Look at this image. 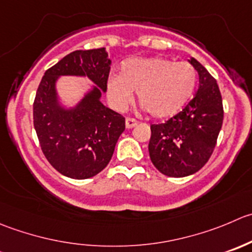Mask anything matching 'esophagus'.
<instances>
[{"instance_id": "1", "label": "esophagus", "mask_w": 252, "mask_h": 252, "mask_svg": "<svg viewBox=\"0 0 252 252\" xmlns=\"http://www.w3.org/2000/svg\"><path fill=\"white\" fill-rule=\"evenodd\" d=\"M136 123H138V122H136L134 118H126V129H131L133 126H136Z\"/></svg>"}]
</instances>
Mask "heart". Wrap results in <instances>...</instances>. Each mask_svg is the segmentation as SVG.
Segmentation results:
<instances>
[{
	"mask_svg": "<svg viewBox=\"0 0 252 252\" xmlns=\"http://www.w3.org/2000/svg\"><path fill=\"white\" fill-rule=\"evenodd\" d=\"M197 84V71L188 63L165 58L130 59L122 65L121 76L112 75L106 84L107 98L123 112L133 102V92L155 118L177 113L189 99Z\"/></svg>",
	"mask_w": 252,
	"mask_h": 252,
	"instance_id": "heart-1",
	"label": "heart"
}]
</instances>
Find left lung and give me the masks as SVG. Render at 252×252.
I'll list each match as a JSON object with an SVG mask.
<instances>
[{"label": "left lung", "instance_id": "obj_1", "mask_svg": "<svg viewBox=\"0 0 252 252\" xmlns=\"http://www.w3.org/2000/svg\"><path fill=\"white\" fill-rule=\"evenodd\" d=\"M199 86L185 108L161 124H151L149 155L161 173L185 177L201 170L216 148L223 124V101L216 79L194 58Z\"/></svg>", "mask_w": 252, "mask_h": 252}]
</instances>
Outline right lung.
I'll return each instance as SVG.
<instances>
[{
	"mask_svg": "<svg viewBox=\"0 0 252 252\" xmlns=\"http://www.w3.org/2000/svg\"><path fill=\"white\" fill-rule=\"evenodd\" d=\"M111 70L106 49L76 50L48 69L33 104V122L43 154L61 175L85 180L101 172L111 161L126 129L122 114L101 102ZM60 76H86L96 87L72 109L58 102L56 81Z\"/></svg>",
	"mask_w": 252,
	"mask_h": 252,
	"instance_id": "obj_1",
	"label": "right lung"
}]
</instances>
